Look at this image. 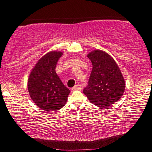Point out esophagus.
Returning <instances> with one entry per match:
<instances>
[{
	"instance_id": "obj_1",
	"label": "esophagus",
	"mask_w": 152,
	"mask_h": 152,
	"mask_svg": "<svg viewBox=\"0 0 152 152\" xmlns=\"http://www.w3.org/2000/svg\"><path fill=\"white\" fill-rule=\"evenodd\" d=\"M82 88V86L81 85H80V84H77V85L74 86L72 88V91H76V90H80Z\"/></svg>"
}]
</instances>
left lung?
Masks as SVG:
<instances>
[{"mask_svg": "<svg viewBox=\"0 0 152 152\" xmlns=\"http://www.w3.org/2000/svg\"><path fill=\"white\" fill-rule=\"evenodd\" d=\"M87 57L92 64V70L84 94L97 107H110L119 101L125 91V80L119 66L104 51L94 50Z\"/></svg>", "mask_w": 152, "mask_h": 152, "instance_id": "obj_1", "label": "left lung"}]
</instances>
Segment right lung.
Segmentation results:
<instances>
[{"instance_id":"add662e5","label":"right lung","mask_w":152,"mask_h":152,"mask_svg":"<svg viewBox=\"0 0 152 152\" xmlns=\"http://www.w3.org/2000/svg\"><path fill=\"white\" fill-rule=\"evenodd\" d=\"M60 51L46 53L35 64L28 79L27 86L33 101L45 111L58 110L66 104L70 91L56 72Z\"/></svg>"}]
</instances>
